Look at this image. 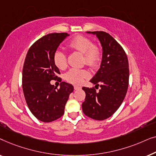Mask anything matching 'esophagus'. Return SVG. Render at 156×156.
<instances>
[{
    "instance_id": "1",
    "label": "esophagus",
    "mask_w": 156,
    "mask_h": 156,
    "mask_svg": "<svg viewBox=\"0 0 156 156\" xmlns=\"http://www.w3.org/2000/svg\"><path fill=\"white\" fill-rule=\"evenodd\" d=\"M74 89H75V90H78V89H81V87H79V86H76V85H74Z\"/></svg>"
}]
</instances>
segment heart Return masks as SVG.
<instances>
[{
  "label": "heart",
  "instance_id": "obj_1",
  "mask_svg": "<svg viewBox=\"0 0 156 156\" xmlns=\"http://www.w3.org/2000/svg\"><path fill=\"white\" fill-rule=\"evenodd\" d=\"M68 46L72 50L84 54V62L87 65L95 67L99 65L101 59V50L97 44H92L89 38L82 35L76 36L69 42ZM53 62L59 69H65L67 67V56L65 52L58 50L53 55ZM88 76L89 74L86 70L71 69L65 74V79L72 84H80Z\"/></svg>",
  "mask_w": 156,
  "mask_h": 156
}]
</instances>
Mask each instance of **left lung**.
Wrapping results in <instances>:
<instances>
[{
  "label": "left lung",
  "mask_w": 156,
  "mask_h": 156,
  "mask_svg": "<svg viewBox=\"0 0 156 156\" xmlns=\"http://www.w3.org/2000/svg\"><path fill=\"white\" fill-rule=\"evenodd\" d=\"M97 36L102 47V60L99 69L90 80L99 86L96 89L83 87L86 97L82 111L89 118L102 121L112 116L119 108L126 94L129 80V61L118 42L103 31L87 32Z\"/></svg>",
  "instance_id": "obj_1"
}]
</instances>
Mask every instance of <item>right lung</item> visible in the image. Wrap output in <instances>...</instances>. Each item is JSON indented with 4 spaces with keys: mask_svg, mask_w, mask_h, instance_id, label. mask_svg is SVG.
<instances>
[{
    "mask_svg": "<svg viewBox=\"0 0 156 156\" xmlns=\"http://www.w3.org/2000/svg\"><path fill=\"white\" fill-rule=\"evenodd\" d=\"M69 35L50 33L37 40L29 49L23 69V90L34 116L42 122H51L65 113V104L74 87L62 82L59 89L50 84L60 74L53 62L59 44ZM59 80H61L60 78Z\"/></svg>",
    "mask_w": 156,
    "mask_h": 156,
    "instance_id": "1",
    "label": "right lung"
}]
</instances>
